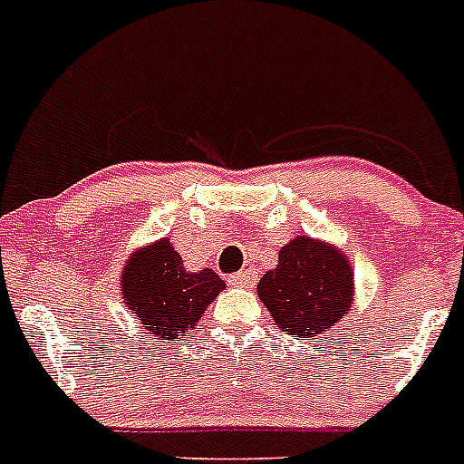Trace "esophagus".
I'll return each instance as SVG.
<instances>
[{"label":"esophagus","mask_w":464,"mask_h":464,"mask_svg":"<svg viewBox=\"0 0 464 464\" xmlns=\"http://www.w3.org/2000/svg\"><path fill=\"white\" fill-rule=\"evenodd\" d=\"M256 281H257V272L253 267L227 276V283L229 285H235V288H253V285H256Z\"/></svg>","instance_id":"1"}]
</instances>
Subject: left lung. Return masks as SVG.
Here are the masks:
<instances>
[{"instance_id":"left-lung-1","label":"left lung","mask_w":464,"mask_h":464,"mask_svg":"<svg viewBox=\"0 0 464 464\" xmlns=\"http://www.w3.org/2000/svg\"><path fill=\"white\" fill-rule=\"evenodd\" d=\"M257 297L285 334L325 337L353 306V267L334 244L299 235L278 251V265L257 283Z\"/></svg>"}]
</instances>
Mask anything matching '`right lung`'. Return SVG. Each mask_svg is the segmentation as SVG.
Listing matches in <instances>:
<instances>
[{
  "label": "right lung",
  "instance_id": "obj_1",
  "mask_svg": "<svg viewBox=\"0 0 464 464\" xmlns=\"http://www.w3.org/2000/svg\"><path fill=\"white\" fill-rule=\"evenodd\" d=\"M225 290L213 269L188 272L169 237L134 248L122 265L121 293L149 334L179 342L195 330L207 306Z\"/></svg>",
  "mask_w": 464,
  "mask_h": 464
}]
</instances>
